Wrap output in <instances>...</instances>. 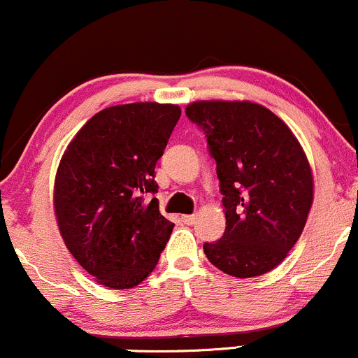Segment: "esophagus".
<instances>
[{
	"label": "esophagus",
	"instance_id": "1",
	"mask_svg": "<svg viewBox=\"0 0 358 358\" xmlns=\"http://www.w3.org/2000/svg\"><path fill=\"white\" fill-rule=\"evenodd\" d=\"M180 220H182L186 225H193L196 222V215H182V217H180Z\"/></svg>",
	"mask_w": 358,
	"mask_h": 358
}]
</instances>
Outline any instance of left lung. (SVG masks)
Instances as JSON below:
<instances>
[{
  "instance_id": "8db88e82",
  "label": "left lung",
  "mask_w": 358,
  "mask_h": 358,
  "mask_svg": "<svg viewBox=\"0 0 358 358\" xmlns=\"http://www.w3.org/2000/svg\"><path fill=\"white\" fill-rule=\"evenodd\" d=\"M186 114L206 134L224 194L225 232L203 245L237 278L264 275L301 237L314 199L306 152L276 114L251 101H196Z\"/></svg>"
}]
</instances>
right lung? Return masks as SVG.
<instances>
[{"mask_svg": "<svg viewBox=\"0 0 358 358\" xmlns=\"http://www.w3.org/2000/svg\"><path fill=\"white\" fill-rule=\"evenodd\" d=\"M180 117L174 103L102 109L75 134L55 179V215L68 251L95 282L133 288L155 270L174 224L159 211L155 165Z\"/></svg>", "mask_w": 358, "mask_h": 358, "instance_id": "add662e5", "label": "right lung"}]
</instances>
